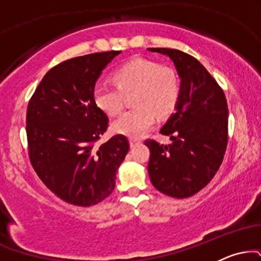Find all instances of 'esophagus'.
Instances as JSON below:
<instances>
[{
	"mask_svg": "<svg viewBox=\"0 0 261 261\" xmlns=\"http://www.w3.org/2000/svg\"><path fill=\"white\" fill-rule=\"evenodd\" d=\"M140 143V140H136V139H131L130 140V146L131 147H135L136 145H139Z\"/></svg>",
	"mask_w": 261,
	"mask_h": 261,
	"instance_id": "1",
	"label": "esophagus"
}]
</instances>
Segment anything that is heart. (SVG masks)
Masks as SVG:
<instances>
[{
	"mask_svg": "<svg viewBox=\"0 0 261 261\" xmlns=\"http://www.w3.org/2000/svg\"><path fill=\"white\" fill-rule=\"evenodd\" d=\"M118 87L99 82L93 89V99L103 113L114 116L122 109V93L136 91V108L121 114L113 122L114 133L140 137L155 122V113L167 116L174 110L180 94V85L172 70L157 62L134 58L119 66L113 74Z\"/></svg>",
	"mask_w": 261,
	"mask_h": 261,
	"instance_id": "heart-1",
	"label": "heart"
}]
</instances>
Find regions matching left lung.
Wrapping results in <instances>:
<instances>
[{
  "instance_id": "obj_1",
  "label": "left lung",
  "mask_w": 261,
  "mask_h": 261,
  "mask_svg": "<svg viewBox=\"0 0 261 261\" xmlns=\"http://www.w3.org/2000/svg\"><path fill=\"white\" fill-rule=\"evenodd\" d=\"M174 64L180 79L175 112L161 128L170 145L147 140L148 174L153 187L166 195L185 199L214 178L228 142V108L214 77L193 56L175 49L149 47Z\"/></svg>"
}]
</instances>
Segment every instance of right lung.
<instances>
[{
    "label": "right lung",
    "mask_w": 261,
    "mask_h": 261,
    "mask_svg": "<svg viewBox=\"0 0 261 261\" xmlns=\"http://www.w3.org/2000/svg\"><path fill=\"white\" fill-rule=\"evenodd\" d=\"M120 51L95 53L61 62L44 76L27 110L32 166L64 201L92 206L115 188L128 141L115 135L100 147L108 116L95 106L93 89L101 71Z\"/></svg>",
    "instance_id": "obj_1"
}]
</instances>
